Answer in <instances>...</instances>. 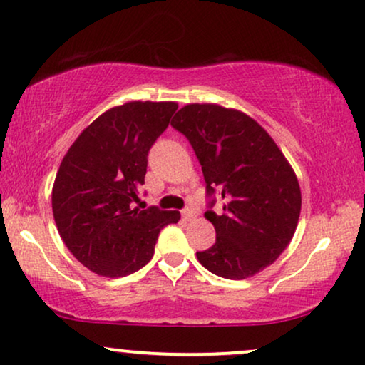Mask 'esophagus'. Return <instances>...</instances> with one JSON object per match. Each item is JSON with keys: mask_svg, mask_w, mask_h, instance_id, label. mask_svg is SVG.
<instances>
[{"mask_svg": "<svg viewBox=\"0 0 365 365\" xmlns=\"http://www.w3.org/2000/svg\"><path fill=\"white\" fill-rule=\"evenodd\" d=\"M182 219H186V221H189V219H192V217H196V211H194L192 207H186V209H182Z\"/></svg>", "mask_w": 365, "mask_h": 365, "instance_id": "34e87169", "label": "esophagus"}]
</instances>
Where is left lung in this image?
<instances>
[{
	"label": "left lung",
	"instance_id": "obj_1",
	"mask_svg": "<svg viewBox=\"0 0 365 365\" xmlns=\"http://www.w3.org/2000/svg\"><path fill=\"white\" fill-rule=\"evenodd\" d=\"M171 126L191 143L207 196L217 189L224 201L219 214H204L216 229V244L197 252V261L234 281L261 272L296 232L302 199L292 166L266 129L237 109L186 104Z\"/></svg>",
	"mask_w": 365,
	"mask_h": 365
}]
</instances>
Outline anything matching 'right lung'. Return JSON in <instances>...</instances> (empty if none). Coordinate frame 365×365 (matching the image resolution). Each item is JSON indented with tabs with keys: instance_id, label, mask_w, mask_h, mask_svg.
I'll return each instance as SVG.
<instances>
[{
	"instance_id": "right-lung-1",
	"label": "right lung",
	"mask_w": 365,
	"mask_h": 365,
	"mask_svg": "<svg viewBox=\"0 0 365 365\" xmlns=\"http://www.w3.org/2000/svg\"><path fill=\"white\" fill-rule=\"evenodd\" d=\"M178 109L174 101H129L94 119L64 154L53 184L63 242L89 271L124 277L151 261L159 231L179 211L133 207L148 153Z\"/></svg>"
}]
</instances>
